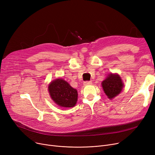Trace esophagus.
I'll list each match as a JSON object with an SVG mask.
<instances>
[{
    "mask_svg": "<svg viewBox=\"0 0 155 155\" xmlns=\"http://www.w3.org/2000/svg\"><path fill=\"white\" fill-rule=\"evenodd\" d=\"M92 84L91 81H85L84 82V86H87V85H91Z\"/></svg>",
    "mask_w": 155,
    "mask_h": 155,
    "instance_id": "obj_1",
    "label": "esophagus"
}]
</instances>
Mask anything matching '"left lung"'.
Segmentation results:
<instances>
[{"instance_id":"obj_1","label":"left lung","mask_w":155,"mask_h":155,"mask_svg":"<svg viewBox=\"0 0 155 155\" xmlns=\"http://www.w3.org/2000/svg\"><path fill=\"white\" fill-rule=\"evenodd\" d=\"M103 89L108 98L112 100L119 94L122 90L124 84L120 76L117 74H110L101 83Z\"/></svg>"}]
</instances>
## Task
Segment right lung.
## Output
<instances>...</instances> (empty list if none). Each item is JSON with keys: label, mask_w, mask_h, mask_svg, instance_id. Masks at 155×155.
Here are the masks:
<instances>
[{"label": "right lung", "mask_w": 155, "mask_h": 155, "mask_svg": "<svg viewBox=\"0 0 155 155\" xmlns=\"http://www.w3.org/2000/svg\"><path fill=\"white\" fill-rule=\"evenodd\" d=\"M50 97L57 105L64 108L75 106L78 100V91L62 79H56L48 87Z\"/></svg>", "instance_id": "right-lung-1"}]
</instances>
